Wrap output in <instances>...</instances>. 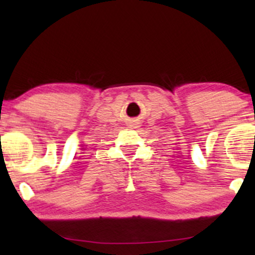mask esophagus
I'll list each match as a JSON object with an SVG mask.
<instances>
[{
	"label": "esophagus",
	"instance_id": "1",
	"mask_svg": "<svg viewBox=\"0 0 255 255\" xmlns=\"http://www.w3.org/2000/svg\"><path fill=\"white\" fill-rule=\"evenodd\" d=\"M139 127V124H136V122H131L129 125V128H137Z\"/></svg>",
	"mask_w": 255,
	"mask_h": 255
}]
</instances>
